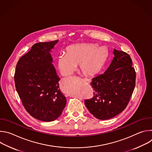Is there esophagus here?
Wrapping results in <instances>:
<instances>
[{"label":"esophagus","instance_id":"1","mask_svg":"<svg viewBox=\"0 0 152 152\" xmlns=\"http://www.w3.org/2000/svg\"><path fill=\"white\" fill-rule=\"evenodd\" d=\"M82 79H83L84 81H85V82H90V79H88V78H86V77L83 78Z\"/></svg>","mask_w":152,"mask_h":152}]
</instances>
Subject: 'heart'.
<instances>
[{"instance_id": "1", "label": "heart", "mask_w": 152, "mask_h": 152, "mask_svg": "<svg viewBox=\"0 0 152 152\" xmlns=\"http://www.w3.org/2000/svg\"><path fill=\"white\" fill-rule=\"evenodd\" d=\"M108 56L104 47L97 48L95 44H80L70 47L67 53L60 54L58 67L63 76L72 75L80 64L82 72L88 75L97 73L103 66Z\"/></svg>"}]
</instances>
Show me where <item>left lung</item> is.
<instances>
[{"instance_id":"obj_1","label":"left lung","mask_w":152,"mask_h":152,"mask_svg":"<svg viewBox=\"0 0 152 152\" xmlns=\"http://www.w3.org/2000/svg\"><path fill=\"white\" fill-rule=\"evenodd\" d=\"M113 53L108 69L92 79L93 97L85 100L88 111L99 120L110 119L124 110L135 86L136 72L131 58L116 49Z\"/></svg>"}]
</instances>
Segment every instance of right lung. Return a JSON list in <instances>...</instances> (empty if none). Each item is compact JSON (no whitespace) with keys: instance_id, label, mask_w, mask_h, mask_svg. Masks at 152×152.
Here are the masks:
<instances>
[{"instance_id":"1","label":"right lung","mask_w":152,"mask_h":152,"mask_svg":"<svg viewBox=\"0 0 152 152\" xmlns=\"http://www.w3.org/2000/svg\"><path fill=\"white\" fill-rule=\"evenodd\" d=\"M58 41L34 45L19 59L14 75L15 88L25 110L43 121L58 118L66 104L50 53Z\"/></svg>"}]
</instances>
